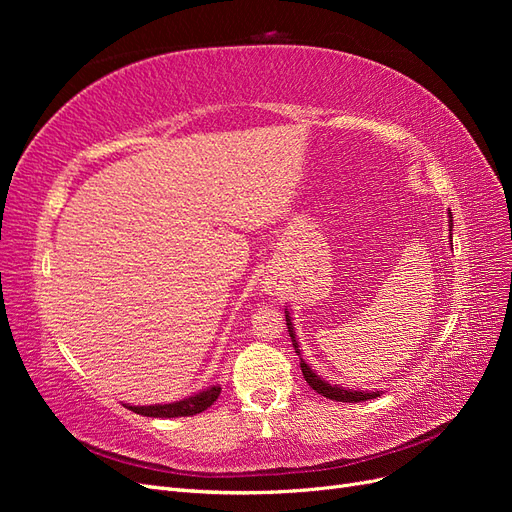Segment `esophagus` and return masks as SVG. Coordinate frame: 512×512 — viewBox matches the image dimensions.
I'll list each match as a JSON object with an SVG mask.
<instances>
[{"instance_id":"1","label":"esophagus","mask_w":512,"mask_h":512,"mask_svg":"<svg viewBox=\"0 0 512 512\" xmlns=\"http://www.w3.org/2000/svg\"><path fill=\"white\" fill-rule=\"evenodd\" d=\"M271 290H273V288H271Z\"/></svg>"}]
</instances>
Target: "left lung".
<instances>
[{
    "label": "left lung",
    "mask_w": 512,
    "mask_h": 512,
    "mask_svg": "<svg viewBox=\"0 0 512 512\" xmlns=\"http://www.w3.org/2000/svg\"><path fill=\"white\" fill-rule=\"evenodd\" d=\"M286 327H288V333H290V339H292V346H294V350L299 352V344H297V337H294V327H292V322H290V316L286 314ZM301 354V352H299ZM301 371H303V376H305V380H307V384L312 386V389L316 391V393H320L322 397H329V399H335V401H346V404H356V401H367V399H374V397H378L380 393L376 391V393H361V391H352V389H342V386H335V384H329V382H324V380H320L312 369H309L303 361H301Z\"/></svg>",
    "instance_id": "8db88e82"
}]
</instances>
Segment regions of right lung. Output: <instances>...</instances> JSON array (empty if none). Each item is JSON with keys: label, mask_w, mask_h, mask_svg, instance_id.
Here are the masks:
<instances>
[{"label": "right lung", "mask_w": 512, "mask_h": 512, "mask_svg": "<svg viewBox=\"0 0 512 512\" xmlns=\"http://www.w3.org/2000/svg\"><path fill=\"white\" fill-rule=\"evenodd\" d=\"M220 386H211V389L192 395L188 399L175 401V404H158V406H126L128 410L141 414V416H153V418H175V416H194L205 412L215 399L220 397Z\"/></svg>", "instance_id": "right-lung-1"}]
</instances>
